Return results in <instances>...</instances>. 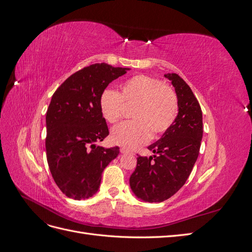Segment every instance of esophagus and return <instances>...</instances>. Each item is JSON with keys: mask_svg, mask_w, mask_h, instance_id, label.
<instances>
[{"mask_svg": "<svg viewBox=\"0 0 252 252\" xmlns=\"http://www.w3.org/2000/svg\"><path fill=\"white\" fill-rule=\"evenodd\" d=\"M120 151H121V154H131L130 151L127 150V149H125V148H121V149H120Z\"/></svg>", "mask_w": 252, "mask_h": 252, "instance_id": "1", "label": "esophagus"}]
</instances>
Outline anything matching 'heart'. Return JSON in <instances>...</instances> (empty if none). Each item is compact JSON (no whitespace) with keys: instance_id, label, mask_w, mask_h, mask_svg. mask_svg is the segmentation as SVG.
I'll return each instance as SVG.
<instances>
[{"instance_id":"heart-1","label":"heart","mask_w":252,"mask_h":252,"mask_svg":"<svg viewBox=\"0 0 252 252\" xmlns=\"http://www.w3.org/2000/svg\"><path fill=\"white\" fill-rule=\"evenodd\" d=\"M123 102L134 104L131 118L114 126L111 140L119 146L135 149L147 143L155 134L168 130L179 112L178 97L174 90L166 84L146 74H136L121 84V93L111 88L102 91L98 98L103 119L108 123L117 122Z\"/></svg>"}]
</instances>
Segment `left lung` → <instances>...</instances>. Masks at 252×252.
Instances as JSON below:
<instances>
[{
	"instance_id": "1",
	"label": "left lung",
	"mask_w": 252,
	"mask_h": 252,
	"mask_svg": "<svg viewBox=\"0 0 252 252\" xmlns=\"http://www.w3.org/2000/svg\"><path fill=\"white\" fill-rule=\"evenodd\" d=\"M178 97L179 112L162 138L148 146L154 157H139L129 183L139 199L159 203L185 184L199 157L203 138L201 106L191 88L177 73H167Z\"/></svg>"
}]
</instances>
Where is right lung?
Returning <instances> with one entry per match:
<instances>
[{"label":"right lung","mask_w":252,"mask_h":252,"mask_svg":"<svg viewBox=\"0 0 252 252\" xmlns=\"http://www.w3.org/2000/svg\"><path fill=\"white\" fill-rule=\"evenodd\" d=\"M129 68L93 64L71 74L51 97L46 112V156L52 178L66 196L85 200L101 184L102 172L120 154L95 142L109 134L98 98Z\"/></svg>","instance_id":"right-lung-1"}]
</instances>
